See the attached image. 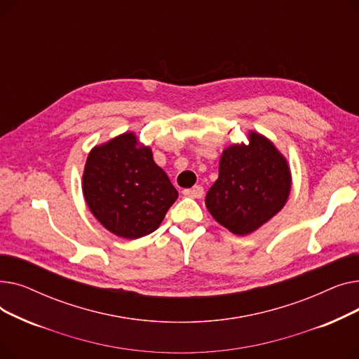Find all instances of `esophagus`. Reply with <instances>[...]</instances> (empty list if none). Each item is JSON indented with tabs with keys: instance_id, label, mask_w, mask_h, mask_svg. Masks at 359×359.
Instances as JSON below:
<instances>
[{
	"instance_id": "1",
	"label": "esophagus",
	"mask_w": 359,
	"mask_h": 359,
	"mask_svg": "<svg viewBox=\"0 0 359 359\" xmlns=\"http://www.w3.org/2000/svg\"><path fill=\"white\" fill-rule=\"evenodd\" d=\"M183 195L184 196H191V198H202L203 196V187L201 184H196L194 187H191V189H184L183 191Z\"/></svg>"
}]
</instances>
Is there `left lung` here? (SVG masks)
<instances>
[{
  "label": "left lung",
  "mask_w": 359,
  "mask_h": 359,
  "mask_svg": "<svg viewBox=\"0 0 359 359\" xmlns=\"http://www.w3.org/2000/svg\"><path fill=\"white\" fill-rule=\"evenodd\" d=\"M291 172L285 157L263 135L222 151L219 176L206 194L211 215L237 236H246L276 215L290 196Z\"/></svg>",
  "instance_id": "8db88e82"
}]
</instances>
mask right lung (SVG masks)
I'll return each mask as SVG.
<instances>
[{
  "label": "right lung",
  "mask_w": 359,
  "mask_h": 359,
  "mask_svg": "<svg viewBox=\"0 0 359 359\" xmlns=\"http://www.w3.org/2000/svg\"><path fill=\"white\" fill-rule=\"evenodd\" d=\"M83 194L103 227L129 240L156 231L179 196L149 147L138 145L132 132L90 151Z\"/></svg>",
  "instance_id": "obj_1"
}]
</instances>
